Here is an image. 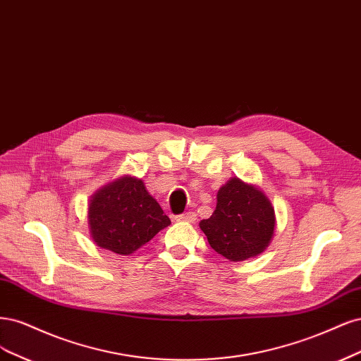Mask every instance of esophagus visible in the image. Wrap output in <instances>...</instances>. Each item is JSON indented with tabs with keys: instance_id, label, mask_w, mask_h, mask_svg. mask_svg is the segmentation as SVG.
Masks as SVG:
<instances>
[{
	"instance_id": "obj_1",
	"label": "esophagus",
	"mask_w": 361,
	"mask_h": 361,
	"mask_svg": "<svg viewBox=\"0 0 361 361\" xmlns=\"http://www.w3.org/2000/svg\"><path fill=\"white\" fill-rule=\"evenodd\" d=\"M196 214L193 213V212H188V213H184V214H180V216H177V220L178 222H188V224H195L196 222Z\"/></svg>"
}]
</instances>
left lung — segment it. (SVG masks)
Masks as SVG:
<instances>
[{
    "instance_id": "left-lung-1",
    "label": "left lung",
    "mask_w": 361,
    "mask_h": 361,
    "mask_svg": "<svg viewBox=\"0 0 361 361\" xmlns=\"http://www.w3.org/2000/svg\"><path fill=\"white\" fill-rule=\"evenodd\" d=\"M216 210L200 222L210 246L232 262L258 257L274 235L276 214L261 188L232 177L217 192Z\"/></svg>"
}]
</instances>
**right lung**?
Masks as SVG:
<instances>
[{
  "label": "right lung",
  "mask_w": 361,
  "mask_h": 361,
  "mask_svg": "<svg viewBox=\"0 0 361 361\" xmlns=\"http://www.w3.org/2000/svg\"><path fill=\"white\" fill-rule=\"evenodd\" d=\"M87 217L92 241L117 255L136 252L171 225L144 181L132 176L104 184L91 195Z\"/></svg>",
  "instance_id": "add662e5"
}]
</instances>
